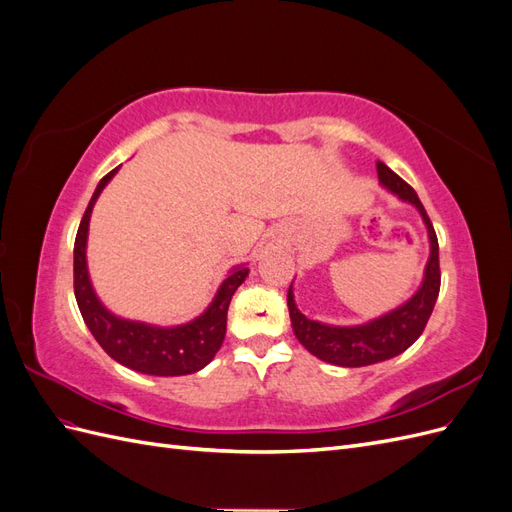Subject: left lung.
Instances as JSON below:
<instances>
[{"label":"left lung","mask_w":512,"mask_h":512,"mask_svg":"<svg viewBox=\"0 0 512 512\" xmlns=\"http://www.w3.org/2000/svg\"><path fill=\"white\" fill-rule=\"evenodd\" d=\"M376 168L382 185H386L401 200H408V203L421 211L423 222L429 230L431 256L425 269L423 286L418 288L414 297L406 305L397 307L395 312L361 324V327H329V324H320L316 320L305 318L297 305H294L292 288H288V309L294 335L320 361L342 367L374 365L393 359V356L408 350L425 331L433 305H436L440 294V247L436 230H433L423 203L418 200L410 185L399 175H395L384 162H376Z\"/></svg>","instance_id":"left-lung-1"}]
</instances>
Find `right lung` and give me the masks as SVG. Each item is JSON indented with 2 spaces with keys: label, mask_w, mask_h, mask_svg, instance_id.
I'll list each match as a JSON object with an SVG mask.
<instances>
[{
  "label": "right lung",
  "mask_w": 512,
  "mask_h": 512,
  "mask_svg": "<svg viewBox=\"0 0 512 512\" xmlns=\"http://www.w3.org/2000/svg\"><path fill=\"white\" fill-rule=\"evenodd\" d=\"M115 173L117 168L100 179L74 239V297L79 303L81 316L91 335L96 337V342L117 363L149 376L194 374L213 359L224 342L228 305L232 294L247 277V267H237L232 271L220 286L218 294H215L207 312L190 324H181V327L158 329L143 322L121 320L106 312L89 284L85 245L91 209H94L96 198Z\"/></svg>",
  "instance_id": "obj_1"
}]
</instances>
